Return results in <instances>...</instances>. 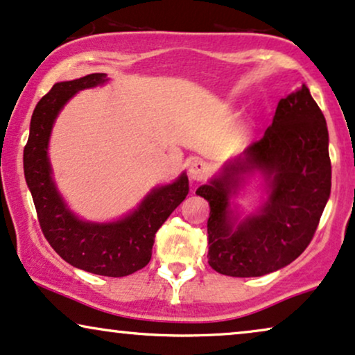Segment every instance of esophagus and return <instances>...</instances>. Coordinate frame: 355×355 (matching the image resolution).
Returning <instances> with one entry per match:
<instances>
[{
    "label": "esophagus",
    "mask_w": 355,
    "mask_h": 355,
    "mask_svg": "<svg viewBox=\"0 0 355 355\" xmlns=\"http://www.w3.org/2000/svg\"><path fill=\"white\" fill-rule=\"evenodd\" d=\"M209 173V167L208 164L203 162V160L200 159H195L191 160L190 165H188V177H190L191 182L198 183V182H203L206 177H208Z\"/></svg>",
    "instance_id": "obj_1"
}]
</instances>
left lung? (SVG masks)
I'll list each match as a JSON object with an SVG mask.
<instances>
[{"label": "left lung", "mask_w": 355, "mask_h": 355, "mask_svg": "<svg viewBox=\"0 0 355 355\" xmlns=\"http://www.w3.org/2000/svg\"><path fill=\"white\" fill-rule=\"evenodd\" d=\"M324 114L302 85L278 103L262 139L196 190L209 203L208 263L230 277H262L293 262L313 239L331 195ZM257 176L264 200L242 214L236 198Z\"/></svg>", "instance_id": "left-lung-1"}]
</instances>
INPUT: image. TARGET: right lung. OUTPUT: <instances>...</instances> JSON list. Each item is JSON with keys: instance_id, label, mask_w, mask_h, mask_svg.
I'll return each mask as SVG.
<instances>
[{"instance_id": "obj_1", "label": "right lung", "mask_w": 355, "mask_h": 355, "mask_svg": "<svg viewBox=\"0 0 355 355\" xmlns=\"http://www.w3.org/2000/svg\"><path fill=\"white\" fill-rule=\"evenodd\" d=\"M107 82L106 73H92L58 82L40 98L24 147V177L44 236L65 262L96 275L125 277L149 263L155 232L187 198L190 187L182 172L172 183L152 188L136 208L113 221H88L70 209L53 178L49 157L53 124L78 92Z\"/></svg>"}]
</instances>
